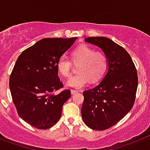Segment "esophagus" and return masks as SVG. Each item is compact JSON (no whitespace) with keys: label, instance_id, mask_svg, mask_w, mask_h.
<instances>
[{"label":"esophagus","instance_id":"esophagus-1","mask_svg":"<svg viewBox=\"0 0 150 150\" xmlns=\"http://www.w3.org/2000/svg\"><path fill=\"white\" fill-rule=\"evenodd\" d=\"M71 94H75V93H77V91H76V90H71Z\"/></svg>","mask_w":150,"mask_h":150}]
</instances>
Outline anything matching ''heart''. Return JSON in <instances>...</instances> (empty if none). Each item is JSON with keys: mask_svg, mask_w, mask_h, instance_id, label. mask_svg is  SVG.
Listing matches in <instances>:
<instances>
[{"mask_svg": "<svg viewBox=\"0 0 150 150\" xmlns=\"http://www.w3.org/2000/svg\"><path fill=\"white\" fill-rule=\"evenodd\" d=\"M71 59L78 66L79 74L70 78L67 85L72 88H84L91 80L96 82L100 80L105 75L108 66V59L102 51L82 44L76 47L71 53ZM65 57H61L57 62V68L59 74L65 78L71 76L73 63Z\"/></svg>", "mask_w": 150, "mask_h": 150, "instance_id": "1", "label": "heart"}]
</instances>
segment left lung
Returning <instances> with one entry per match:
<instances>
[{"label":"left lung","mask_w":150,"mask_h":150,"mask_svg":"<svg viewBox=\"0 0 150 150\" xmlns=\"http://www.w3.org/2000/svg\"><path fill=\"white\" fill-rule=\"evenodd\" d=\"M85 41L102 49L108 59V71L102 82L83 92L81 112L84 122L95 130L116 125L133 107L138 88V74L127 51L105 37Z\"/></svg>","instance_id":"1"}]
</instances>
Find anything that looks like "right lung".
Instances as JSON below:
<instances>
[{"label": "right lung", "mask_w": 150, "mask_h": 150, "mask_svg": "<svg viewBox=\"0 0 150 150\" xmlns=\"http://www.w3.org/2000/svg\"><path fill=\"white\" fill-rule=\"evenodd\" d=\"M77 38H44L18 57L9 78V88L17 112L25 122L46 129L60 119L62 106L71 97L63 90L57 68V60Z\"/></svg>", "instance_id": "1"}]
</instances>
